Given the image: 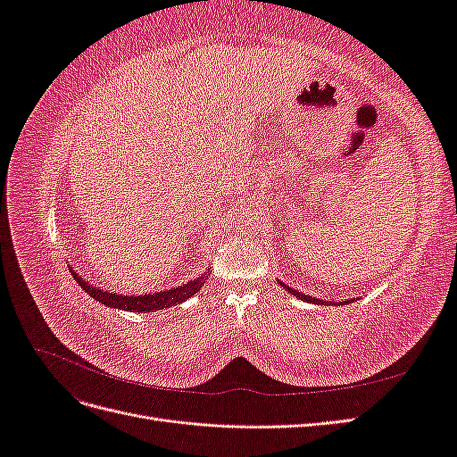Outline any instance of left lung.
I'll use <instances>...</instances> for the list:
<instances>
[{
	"mask_svg": "<svg viewBox=\"0 0 457 457\" xmlns=\"http://www.w3.org/2000/svg\"><path fill=\"white\" fill-rule=\"evenodd\" d=\"M286 289H287V292L289 294H292V295H295V297H299L301 301H311V303H314V305H324V303L326 301H322V299H314V297H311V295H305V294H301V292H295V289H292V287H287L284 282H280ZM343 303V301H341ZM345 303H349V301H345Z\"/></svg>",
	"mask_w": 457,
	"mask_h": 457,
	"instance_id": "obj_1",
	"label": "left lung"
}]
</instances>
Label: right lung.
<instances>
[{
    "label": "right lung",
    "instance_id": "right-lung-1",
    "mask_svg": "<svg viewBox=\"0 0 457 457\" xmlns=\"http://www.w3.org/2000/svg\"><path fill=\"white\" fill-rule=\"evenodd\" d=\"M71 272L74 276V280L86 289V294L91 295L93 299H96L103 305H108L112 309H123L129 312H154V311H162V309H170L173 305H179V303L187 301L188 297L195 295L196 292H200V287L205 282V274L200 276L196 280H190L183 286H175L171 289H165V292H158V294H145V295H121V294H114V292H103V289L89 286L78 272L72 270Z\"/></svg>",
    "mask_w": 457,
    "mask_h": 457
}]
</instances>
